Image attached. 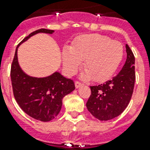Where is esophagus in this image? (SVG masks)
I'll return each instance as SVG.
<instances>
[{"label": "esophagus", "mask_w": 150, "mask_h": 150, "mask_svg": "<svg viewBox=\"0 0 150 150\" xmlns=\"http://www.w3.org/2000/svg\"><path fill=\"white\" fill-rule=\"evenodd\" d=\"M75 88H79L80 87L83 86V83H79V82L78 81H76L75 83Z\"/></svg>", "instance_id": "esophagus-1"}]
</instances>
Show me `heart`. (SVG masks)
I'll use <instances>...</instances> for the list:
<instances>
[{
	"label": "heart",
	"mask_w": 150,
	"mask_h": 150,
	"mask_svg": "<svg viewBox=\"0 0 150 150\" xmlns=\"http://www.w3.org/2000/svg\"><path fill=\"white\" fill-rule=\"evenodd\" d=\"M124 56L123 46L119 41L97 34L78 37L71 47L63 48L62 65L68 75H74L84 60L83 79L101 82L111 78Z\"/></svg>",
	"instance_id": "1"
}]
</instances>
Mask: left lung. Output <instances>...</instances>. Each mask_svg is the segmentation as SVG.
I'll return each mask as SVG.
<instances>
[{
	"instance_id": "obj_1",
	"label": "left lung",
	"mask_w": 150,
	"mask_h": 150,
	"mask_svg": "<svg viewBox=\"0 0 150 150\" xmlns=\"http://www.w3.org/2000/svg\"><path fill=\"white\" fill-rule=\"evenodd\" d=\"M127 59L122 70L104 84L91 86L88 110L100 120H109L125 111L132 97L135 83V58L126 44Z\"/></svg>"
}]
</instances>
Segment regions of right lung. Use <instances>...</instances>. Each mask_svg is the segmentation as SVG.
Wrapping results in <instances>:
<instances>
[{
	"label": "right lung",
	"instance_id": "add662e5",
	"mask_svg": "<svg viewBox=\"0 0 150 150\" xmlns=\"http://www.w3.org/2000/svg\"><path fill=\"white\" fill-rule=\"evenodd\" d=\"M54 30L40 29L34 31L19 43L16 48L11 66V82L15 100L27 115L38 120L50 121L58 116L62 105V99L75 90L74 82L65 78L58 71L46 77H34L21 68L18 49L35 34H52Z\"/></svg>",
	"mask_w": 150,
	"mask_h": 150
}]
</instances>
